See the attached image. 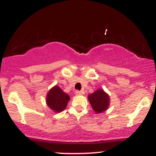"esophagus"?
<instances>
[{
    "label": "esophagus",
    "instance_id": "obj_1",
    "mask_svg": "<svg viewBox=\"0 0 156 156\" xmlns=\"http://www.w3.org/2000/svg\"><path fill=\"white\" fill-rule=\"evenodd\" d=\"M76 95H81V94H83V92H82L81 91L76 90Z\"/></svg>",
    "mask_w": 156,
    "mask_h": 156
}]
</instances>
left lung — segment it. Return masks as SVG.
Instances as JSON below:
<instances>
[{
  "label": "left lung",
  "instance_id": "left-lung-1",
  "mask_svg": "<svg viewBox=\"0 0 156 156\" xmlns=\"http://www.w3.org/2000/svg\"><path fill=\"white\" fill-rule=\"evenodd\" d=\"M88 98L92 108L97 113L103 112L108 107L109 97L102 89H98L96 92L89 94Z\"/></svg>",
  "mask_w": 156,
  "mask_h": 156
}]
</instances>
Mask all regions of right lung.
Segmentation results:
<instances>
[{"mask_svg":"<svg viewBox=\"0 0 156 156\" xmlns=\"http://www.w3.org/2000/svg\"><path fill=\"white\" fill-rule=\"evenodd\" d=\"M69 96L55 86L48 93L47 104L48 106L55 112H62L67 106Z\"/></svg>","mask_w":156,"mask_h":156,"instance_id":"obj_1","label":"right lung"}]
</instances>
